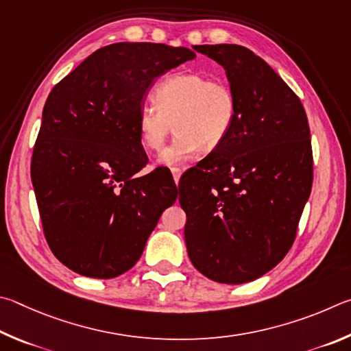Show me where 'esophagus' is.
Here are the masks:
<instances>
[{"label":"esophagus","mask_w":351,"mask_h":351,"mask_svg":"<svg viewBox=\"0 0 351 351\" xmlns=\"http://www.w3.org/2000/svg\"><path fill=\"white\" fill-rule=\"evenodd\" d=\"M171 172H172V177H174V182L179 183L180 177H182V169L180 168H172Z\"/></svg>","instance_id":"1"}]
</instances>
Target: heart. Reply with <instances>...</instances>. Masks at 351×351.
Listing matches in <instances>:
<instances>
[{
	"mask_svg": "<svg viewBox=\"0 0 351 351\" xmlns=\"http://www.w3.org/2000/svg\"><path fill=\"white\" fill-rule=\"evenodd\" d=\"M154 101L141 104L137 112L138 140L145 151H160L174 128V140L158 157V163L168 168L185 163L202 147L216 149L228 137L237 117V98L231 86L197 72L166 77L154 89Z\"/></svg>",
	"mask_w": 351,
	"mask_h": 351,
	"instance_id": "b5f03b06",
	"label": "heart"
}]
</instances>
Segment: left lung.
Instances as JSON below:
<instances>
[{
  "label": "left lung",
  "mask_w": 351,
  "mask_h": 351,
  "mask_svg": "<svg viewBox=\"0 0 351 351\" xmlns=\"http://www.w3.org/2000/svg\"><path fill=\"white\" fill-rule=\"evenodd\" d=\"M194 49L223 66L237 98L228 137L182 176L185 242L193 265L219 284L256 280L284 259L313 185L302 103L250 49Z\"/></svg>",
  "instance_id": "obj_1"
}]
</instances>
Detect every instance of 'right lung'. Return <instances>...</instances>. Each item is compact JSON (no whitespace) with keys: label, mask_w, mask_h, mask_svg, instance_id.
I'll return each mask as SVG.
<instances>
[{"label":"right lung","mask_w":351,"mask_h":351,"mask_svg":"<svg viewBox=\"0 0 351 351\" xmlns=\"http://www.w3.org/2000/svg\"><path fill=\"white\" fill-rule=\"evenodd\" d=\"M195 53L157 43H115L89 55L49 94L30 177L55 257L82 276L112 279L143 253L174 204L171 172L147 163L137 112L158 77Z\"/></svg>","instance_id":"right-lung-1"}]
</instances>
